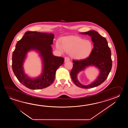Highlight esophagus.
<instances>
[{
	"instance_id": "esophagus-1",
	"label": "esophagus",
	"mask_w": 128,
	"mask_h": 128,
	"mask_svg": "<svg viewBox=\"0 0 128 128\" xmlns=\"http://www.w3.org/2000/svg\"><path fill=\"white\" fill-rule=\"evenodd\" d=\"M70 61V58L68 57H65L64 58V62H67V61Z\"/></svg>"
}]
</instances>
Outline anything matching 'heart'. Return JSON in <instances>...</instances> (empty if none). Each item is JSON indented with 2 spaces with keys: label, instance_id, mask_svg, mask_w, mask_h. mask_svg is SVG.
Listing matches in <instances>:
<instances>
[{
  "label": "heart",
  "instance_id": "b5f03b06",
  "mask_svg": "<svg viewBox=\"0 0 128 128\" xmlns=\"http://www.w3.org/2000/svg\"><path fill=\"white\" fill-rule=\"evenodd\" d=\"M56 48L61 52H70L71 56L77 60H83L90 55L93 49L92 42L76 36L64 37L61 44H56Z\"/></svg>",
  "mask_w": 128,
  "mask_h": 128
}]
</instances>
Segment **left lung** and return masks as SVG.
<instances>
[{
  "instance_id": "obj_1",
  "label": "left lung",
  "mask_w": 128,
  "mask_h": 128,
  "mask_svg": "<svg viewBox=\"0 0 128 128\" xmlns=\"http://www.w3.org/2000/svg\"><path fill=\"white\" fill-rule=\"evenodd\" d=\"M91 37L93 43V48L89 57L84 60H73V67L70 72L71 79L76 86L88 89L98 86L106 80L111 70L112 60L111 52L108 46L106 39L95 30L80 33ZM90 66L98 68L100 73L95 81L89 84L84 85L79 82L78 74Z\"/></svg>"
}]
</instances>
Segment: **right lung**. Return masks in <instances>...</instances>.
Returning a JSON list of instances; mask_svg holds the SVG:
<instances>
[{"label":"right lung","instance_id":"obj_1","mask_svg":"<svg viewBox=\"0 0 128 128\" xmlns=\"http://www.w3.org/2000/svg\"><path fill=\"white\" fill-rule=\"evenodd\" d=\"M54 38L51 33L28 31L17 42L12 54V70L18 80L28 88L38 90L50 86L54 80L57 70L64 64V58L52 54L51 45ZM33 50L38 54L42 64L41 74L34 78L25 74L24 68L28 53Z\"/></svg>","mask_w":128,"mask_h":128}]
</instances>
